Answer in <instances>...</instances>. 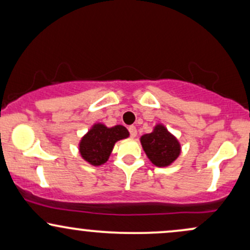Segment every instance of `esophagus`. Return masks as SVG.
Masks as SVG:
<instances>
[{
	"label": "esophagus",
	"mask_w": 250,
	"mask_h": 250,
	"mask_svg": "<svg viewBox=\"0 0 250 250\" xmlns=\"http://www.w3.org/2000/svg\"><path fill=\"white\" fill-rule=\"evenodd\" d=\"M128 130H129V134H130L131 137H135L137 134V130H136V127L135 125H129L128 127Z\"/></svg>",
	"instance_id": "esophagus-1"
}]
</instances>
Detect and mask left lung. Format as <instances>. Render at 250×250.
Returning <instances> with one entry per match:
<instances>
[{
  "label": "left lung",
  "mask_w": 250,
  "mask_h": 250,
  "mask_svg": "<svg viewBox=\"0 0 250 250\" xmlns=\"http://www.w3.org/2000/svg\"><path fill=\"white\" fill-rule=\"evenodd\" d=\"M141 145L149 160L157 167H167L181 151L179 141L161 125H157L153 133L143 135Z\"/></svg>",
  "instance_id": "left-lung-1"
}]
</instances>
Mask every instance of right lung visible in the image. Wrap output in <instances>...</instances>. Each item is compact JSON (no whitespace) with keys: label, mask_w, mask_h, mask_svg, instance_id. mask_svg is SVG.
Listing matches in <instances>:
<instances>
[{"label":"right lung","mask_w":250,"mask_h":250,"mask_svg":"<svg viewBox=\"0 0 250 250\" xmlns=\"http://www.w3.org/2000/svg\"><path fill=\"white\" fill-rule=\"evenodd\" d=\"M128 136L129 131L123 125L107 128L103 125H95L82 137L80 153L90 165L101 166L107 162L115 142Z\"/></svg>","instance_id":"1"}]
</instances>
